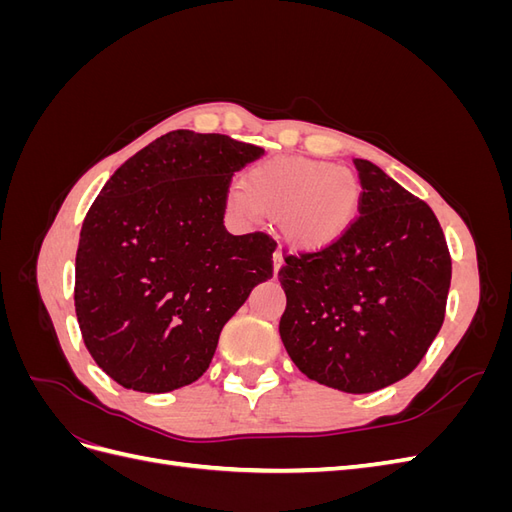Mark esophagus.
<instances>
[{
	"label": "esophagus",
	"mask_w": 512,
	"mask_h": 512,
	"mask_svg": "<svg viewBox=\"0 0 512 512\" xmlns=\"http://www.w3.org/2000/svg\"><path fill=\"white\" fill-rule=\"evenodd\" d=\"M282 265H284V258H282V252L280 250H275V254H273V271L277 273L282 269Z\"/></svg>",
	"instance_id": "esophagus-1"
}]
</instances>
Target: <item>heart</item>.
<instances>
[{"label":"heart","mask_w":512,"mask_h":512,"mask_svg":"<svg viewBox=\"0 0 512 512\" xmlns=\"http://www.w3.org/2000/svg\"><path fill=\"white\" fill-rule=\"evenodd\" d=\"M230 207L247 218H280L290 245L318 252L350 228L361 203V183L348 168L305 158H271L254 166Z\"/></svg>","instance_id":"heart-1"}]
</instances>
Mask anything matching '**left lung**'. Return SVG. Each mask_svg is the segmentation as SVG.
<instances>
[{
  "label": "left lung",
  "instance_id": "obj_1",
  "mask_svg": "<svg viewBox=\"0 0 512 512\" xmlns=\"http://www.w3.org/2000/svg\"><path fill=\"white\" fill-rule=\"evenodd\" d=\"M359 215L333 245L286 254L282 342L307 378L346 393L384 389L421 363L451 288V254L425 200L354 160Z\"/></svg>",
  "mask_w": 512,
  "mask_h": 512
}]
</instances>
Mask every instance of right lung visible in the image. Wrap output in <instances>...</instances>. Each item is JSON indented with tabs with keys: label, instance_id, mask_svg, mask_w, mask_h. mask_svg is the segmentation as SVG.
Returning a JSON list of instances; mask_svg holds the SVG:
<instances>
[{
	"label": "right lung",
	"instance_id": "1",
	"mask_svg": "<svg viewBox=\"0 0 512 512\" xmlns=\"http://www.w3.org/2000/svg\"><path fill=\"white\" fill-rule=\"evenodd\" d=\"M262 153L226 134L168 132L121 164L89 207L76 318L89 354L126 389L198 380L224 324L273 277L277 243L224 228L232 175Z\"/></svg>",
	"mask_w": 512,
	"mask_h": 512
}]
</instances>
